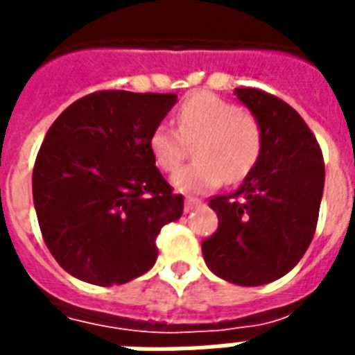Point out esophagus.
<instances>
[{"label":"esophagus","instance_id":"34e87169","mask_svg":"<svg viewBox=\"0 0 355 355\" xmlns=\"http://www.w3.org/2000/svg\"><path fill=\"white\" fill-rule=\"evenodd\" d=\"M201 200H196V198H186L184 200V209L186 211H192L193 207H200Z\"/></svg>","mask_w":355,"mask_h":355}]
</instances>
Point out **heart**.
I'll list each match as a JSON object with an SVG mask.
<instances>
[{
  "mask_svg": "<svg viewBox=\"0 0 355 355\" xmlns=\"http://www.w3.org/2000/svg\"><path fill=\"white\" fill-rule=\"evenodd\" d=\"M177 127L155 125L148 148L159 169L175 173L184 163L188 144L198 142L193 150L198 162L173 177V184L180 192H209L224 178L226 182H239L261 159L264 148L261 121L213 93L188 96L178 106Z\"/></svg>",
  "mask_w": 355,
  "mask_h": 355,
  "instance_id": "obj_1",
  "label": "heart"
}]
</instances>
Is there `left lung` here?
Returning a JSON list of instances; mask_svg holds the SVG:
<instances>
[{"mask_svg":"<svg viewBox=\"0 0 355 355\" xmlns=\"http://www.w3.org/2000/svg\"><path fill=\"white\" fill-rule=\"evenodd\" d=\"M236 94L261 121L264 148L236 192L211 198L218 228L201 251L218 277L254 287L293 270L312 243L325 163L313 132L287 102L254 87Z\"/></svg>","mask_w":355,"mask_h":355,"instance_id":"8db88e82","label":"left lung"}]
</instances>
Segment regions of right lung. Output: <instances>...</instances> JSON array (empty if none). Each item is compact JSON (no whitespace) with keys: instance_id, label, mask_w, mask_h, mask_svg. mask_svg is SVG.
<instances>
[{"instance_id":"obj_1","label":"right lung","mask_w":355,"mask_h":355,"mask_svg":"<svg viewBox=\"0 0 355 355\" xmlns=\"http://www.w3.org/2000/svg\"><path fill=\"white\" fill-rule=\"evenodd\" d=\"M177 94L96 91L55 119L35 157L32 192L43 241L81 282L112 287L155 264V238L184 198L163 178L148 139Z\"/></svg>"}]
</instances>
